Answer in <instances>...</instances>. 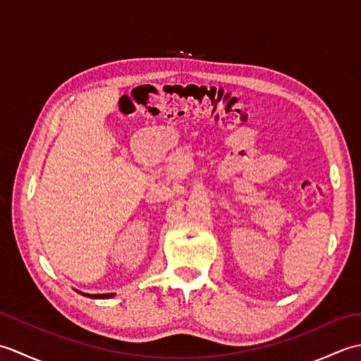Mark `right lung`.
Wrapping results in <instances>:
<instances>
[{
    "instance_id": "add662e5",
    "label": "right lung",
    "mask_w": 361,
    "mask_h": 361,
    "mask_svg": "<svg viewBox=\"0 0 361 361\" xmlns=\"http://www.w3.org/2000/svg\"><path fill=\"white\" fill-rule=\"evenodd\" d=\"M79 291V290H78ZM82 293V291H79ZM83 296H88V298H94V299H109L111 296H114V293H105V295H90V293H82Z\"/></svg>"
}]
</instances>
